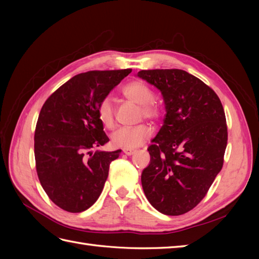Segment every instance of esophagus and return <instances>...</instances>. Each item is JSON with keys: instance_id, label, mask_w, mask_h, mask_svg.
I'll use <instances>...</instances> for the list:
<instances>
[{"instance_id": "obj_1", "label": "esophagus", "mask_w": 259, "mask_h": 259, "mask_svg": "<svg viewBox=\"0 0 259 259\" xmlns=\"http://www.w3.org/2000/svg\"><path fill=\"white\" fill-rule=\"evenodd\" d=\"M123 152L125 153V155L131 156V155H134V153L136 152V150L135 149H123Z\"/></svg>"}]
</instances>
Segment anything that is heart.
Listing matches in <instances>:
<instances>
[{
    "label": "heart",
    "instance_id": "obj_1",
    "mask_svg": "<svg viewBox=\"0 0 259 259\" xmlns=\"http://www.w3.org/2000/svg\"><path fill=\"white\" fill-rule=\"evenodd\" d=\"M122 95L141 107V112L145 118L155 119L159 115V109L153 103L155 95L151 88L139 80H135L125 84L122 89ZM98 118L100 122L108 129L114 126V110L112 100L110 97L103 98L98 106ZM152 135V129L147 124L136 126H123L115 130L111 136L112 145L123 149H135L146 142Z\"/></svg>",
    "mask_w": 259,
    "mask_h": 259
}]
</instances>
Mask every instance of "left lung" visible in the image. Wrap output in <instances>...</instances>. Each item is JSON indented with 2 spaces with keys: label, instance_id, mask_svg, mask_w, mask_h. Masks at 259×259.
I'll use <instances>...</instances> for the list:
<instances>
[{
  "label": "left lung",
  "instance_id": "left-lung-1",
  "mask_svg": "<svg viewBox=\"0 0 259 259\" xmlns=\"http://www.w3.org/2000/svg\"><path fill=\"white\" fill-rule=\"evenodd\" d=\"M137 76L161 92L166 117L148 148L141 174L145 195L168 216L191 210L210 188L224 163L227 124L218 96L184 70H141Z\"/></svg>",
  "mask_w": 259,
  "mask_h": 259
}]
</instances>
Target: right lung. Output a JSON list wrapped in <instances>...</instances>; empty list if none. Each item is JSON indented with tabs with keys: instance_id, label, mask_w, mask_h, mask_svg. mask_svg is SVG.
<instances>
[{
	"instance_id": "1",
	"label": "right lung",
	"mask_w": 259,
	"mask_h": 259,
	"mask_svg": "<svg viewBox=\"0 0 259 259\" xmlns=\"http://www.w3.org/2000/svg\"><path fill=\"white\" fill-rule=\"evenodd\" d=\"M131 69L74 75L48 98L38 114L34 156L49 198L69 212L90 208L101 195L109 166L121 150L93 152L109 141L98 106Z\"/></svg>"
}]
</instances>
